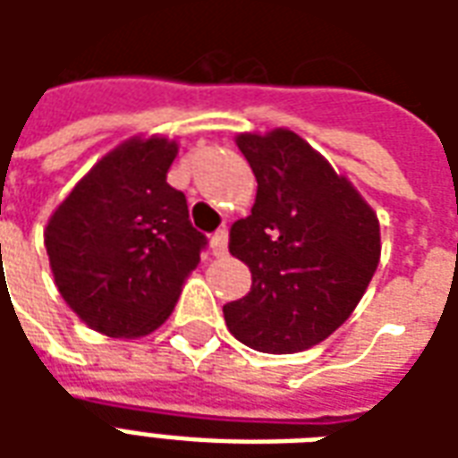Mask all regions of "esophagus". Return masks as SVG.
Segmentation results:
<instances>
[{"mask_svg":"<svg viewBox=\"0 0 458 458\" xmlns=\"http://www.w3.org/2000/svg\"><path fill=\"white\" fill-rule=\"evenodd\" d=\"M210 250H213L216 258H223V255L228 252V230L220 228L213 233V238H210Z\"/></svg>","mask_w":458,"mask_h":458,"instance_id":"1","label":"esophagus"}]
</instances>
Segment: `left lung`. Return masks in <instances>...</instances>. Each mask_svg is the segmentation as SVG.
<instances>
[{"label":"left lung","mask_w":458,"mask_h":458,"mask_svg":"<svg viewBox=\"0 0 458 458\" xmlns=\"http://www.w3.org/2000/svg\"><path fill=\"white\" fill-rule=\"evenodd\" d=\"M258 179L248 218L230 228V255L252 287L223 307L230 334L262 353H299L353 314L380 262L375 210L292 130L238 134Z\"/></svg>","instance_id":"8db88e82"}]
</instances>
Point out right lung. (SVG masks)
<instances>
[{"label": "right lung", "instance_id": "add662e5", "mask_svg": "<svg viewBox=\"0 0 458 458\" xmlns=\"http://www.w3.org/2000/svg\"><path fill=\"white\" fill-rule=\"evenodd\" d=\"M179 144L127 140L95 164L44 233L55 287L78 317L113 338L159 328L200 262L206 235L166 183Z\"/></svg>", "mask_w": 458, "mask_h": 458}]
</instances>
